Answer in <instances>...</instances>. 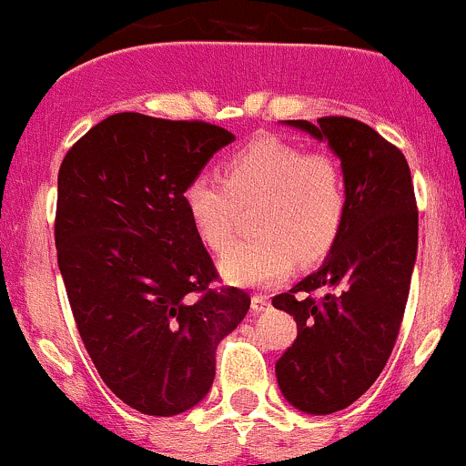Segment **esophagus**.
<instances>
[{
	"instance_id": "1",
	"label": "esophagus",
	"mask_w": 466,
	"mask_h": 466,
	"mask_svg": "<svg viewBox=\"0 0 466 466\" xmlns=\"http://www.w3.org/2000/svg\"><path fill=\"white\" fill-rule=\"evenodd\" d=\"M270 307V298L268 295H252V311L261 313Z\"/></svg>"
}]
</instances>
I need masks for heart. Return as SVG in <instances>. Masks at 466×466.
Listing matches in <instances>:
<instances>
[{
  "instance_id": "heart-1",
  "label": "heart",
  "mask_w": 466,
  "mask_h": 466,
  "mask_svg": "<svg viewBox=\"0 0 466 466\" xmlns=\"http://www.w3.org/2000/svg\"><path fill=\"white\" fill-rule=\"evenodd\" d=\"M182 205L209 250L232 243L238 209H250L257 238L234 246L220 261L229 284H277L295 261H320L336 246L347 218V182L340 164L277 137H259L223 164V180L198 173Z\"/></svg>"
}]
</instances>
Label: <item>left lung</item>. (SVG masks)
Segmentation results:
<instances>
[{"label":"left lung","instance_id":"1","mask_svg":"<svg viewBox=\"0 0 466 466\" xmlns=\"http://www.w3.org/2000/svg\"><path fill=\"white\" fill-rule=\"evenodd\" d=\"M327 142L347 182L336 246L272 307L290 313L298 338L277 360L281 394L298 410L331 415L379 379L397 342L417 259V200L397 146L350 116L284 121ZM313 289H322L320 300Z\"/></svg>","mask_w":466,"mask_h":466}]
</instances>
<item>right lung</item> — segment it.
<instances>
[{
	"label": "right lung",
	"instance_id": "1",
	"mask_svg": "<svg viewBox=\"0 0 466 466\" xmlns=\"http://www.w3.org/2000/svg\"><path fill=\"white\" fill-rule=\"evenodd\" d=\"M229 142L207 121L119 112L60 164L54 232L74 320L103 383L144 415L203 401L216 347L250 309L246 290L209 289L218 272L182 205Z\"/></svg>",
	"mask_w": 466,
	"mask_h": 466
}]
</instances>
